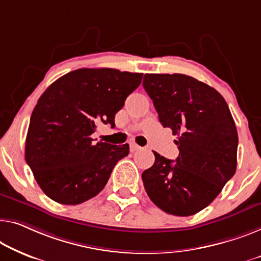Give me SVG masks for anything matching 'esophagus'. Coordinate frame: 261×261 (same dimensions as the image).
Returning a JSON list of instances; mask_svg holds the SVG:
<instances>
[{
	"label": "esophagus",
	"instance_id": "1",
	"mask_svg": "<svg viewBox=\"0 0 261 261\" xmlns=\"http://www.w3.org/2000/svg\"><path fill=\"white\" fill-rule=\"evenodd\" d=\"M142 147L138 145V144H136V143H131L130 144V150H131V152H135V151H138V150H141Z\"/></svg>",
	"mask_w": 261,
	"mask_h": 261
}]
</instances>
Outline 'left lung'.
Wrapping results in <instances>:
<instances>
[{
    "mask_svg": "<svg viewBox=\"0 0 261 261\" xmlns=\"http://www.w3.org/2000/svg\"><path fill=\"white\" fill-rule=\"evenodd\" d=\"M143 87L159 122L177 136L176 161L154 154L142 174L147 196L163 211L188 217L215 200L237 169L238 132L224 97L181 73H145Z\"/></svg>",
    "mask_w": 261,
    "mask_h": 261,
    "instance_id": "left-lung-1",
    "label": "left lung"
}]
</instances>
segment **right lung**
<instances>
[{
  "instance_id": "right-lung-1",
  "label": "right lung",
  "mask_w": 261,
  "mask_h": 261,
  "mask_svg": "<svg viewBox=\"0 0 261 261\" xmlns=\"http://www.w3.org/2000/svg\"><path fill=\"white\" fill-rule=\"evenodd\" d=\"M143 73L117 69H77L54 82L30 117L25 161L50 199L65 205L98 194L129 144L95 143L97 124L115 126V115L139 87Z\"/></svg>"
}]
</instances>
